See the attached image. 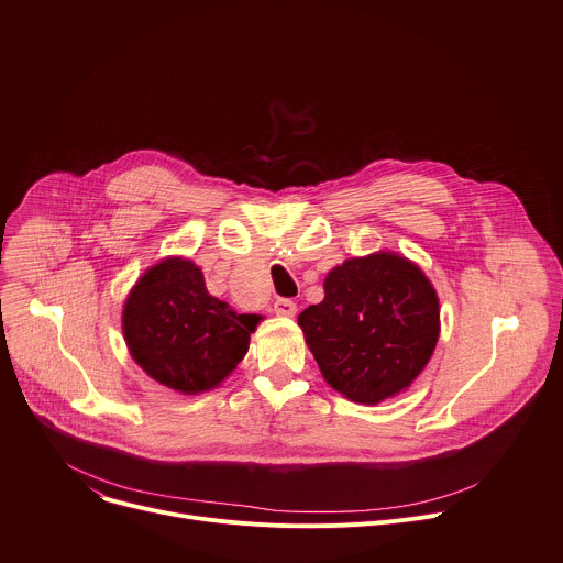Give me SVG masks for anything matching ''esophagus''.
Returning a JSON list of instances; mask_svg holds the SVG:
<instances>
[{
	"mask_svg": "<svg viewBox=\"0 0 563 563\" xmlns=\"http://www.w3.org/2000/svg\"><path fill=\"white\" fill-rule=\"evenodd\" d=\"M296 302L291 300V298H276L274 300V312L278 314V317H294L296 314Z\"/></svg>",
	"mask_w": 563,
	"mask_h": 563,
	"instance_id": "obj_1",
	"label": "esophagus"
}]
</instances>
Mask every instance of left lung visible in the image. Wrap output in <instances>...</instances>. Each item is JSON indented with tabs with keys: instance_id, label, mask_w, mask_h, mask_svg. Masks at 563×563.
I'll return each instance as SVG.
<instances>
[{
	"instance_id": "8db88e82",
	"label": "left lung",
	"mask_w": 563,
	"mask_h": 563,
	"mask_svg": "<svg viewBox=\"0 0 563 563\" xmlns=\"http://www.w3.org/2000/svg\"><path fill=\"white\" fill-rule=\"evenodd\" d=\"M325 298L298 317L325 382L352 401L377 404L411 384L440 334L438 296L401 255L352 258L325 278Z\"/></svg>"
}]
</instances>
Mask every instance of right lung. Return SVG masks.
Segmentation results:
<instances>
[{
    "instance_id": "right-lung-1",
    "label": "right lung",
    "mask_w": 563,
    "mask_h": 563,
    "mask_svg": "<svg viewBox=\"0 0 563 563\" xmlns=\"http://www.w3.org/2000/svg\"><path fill=\"white\" fill-rule=\"evenodd\" d=\"M261 317L238 314L207 291L201 272L181 258L152 267L132 289L123 332L134 362L179 393L218 386L246 354Z\"/></svg>"
}]
</instances>
